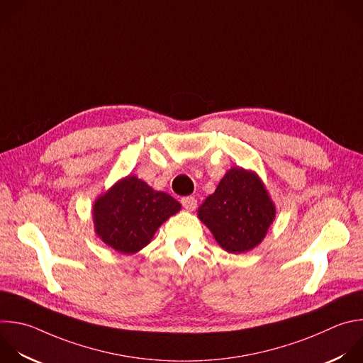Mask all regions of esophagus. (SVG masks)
Segmentation results:
<instances>
[{
    "mask_svg": "<svg viewBox=\"0 0 363 363\" xmlns=\"http://www.w3.org/2000/svg\"><path fill=\"white\" fill-rule=\"evenodd\" d=\"M181 203H182V206L186 211H194L196 208V205H198V202H196V199L194 196H184V198H181Z\"/></svg>",
    "mask_w": 363,
    "mask_h": 363,
    "instance_id": "esophagus-1",
    "label": "esophagus"
}]
</instances>
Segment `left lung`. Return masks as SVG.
<instances>
[{"label":"left lung","mask_w":363,"mask_h":363,"mask_svg":"<svg viewBox=\"0 0 363 363\" xmlns=\"http://www.w3.org/2000/svg\"><path fill=\"white\" fill-rule=\"evenodd\" d=\"M198 216L225 251L240 254L261 244L275 218V205L254 172L232 168L199 206Z\"/></svg>","instance_id":"left-lung-1"}]
</instances>
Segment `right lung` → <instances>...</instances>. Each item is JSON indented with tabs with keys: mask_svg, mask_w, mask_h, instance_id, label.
<instances>
[{
	"mask_svg": "<svg viewBox=\"0 0 363 363\" xmlns=\"http://www.w3.org/2000/svg\"><path fill=\"white\" fill-rule=\"evenodd\" d=\"M179 209L175 198L130 175L95 201L94 225L106 245L130 255L148 245L155 230Z\"/></svg>",
	"mask_w": 363,
	"mask_h": 363,
	"instance_id": "obj_1",
	"label": "right lung"
}]
</instances>
